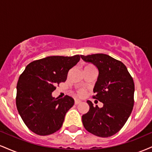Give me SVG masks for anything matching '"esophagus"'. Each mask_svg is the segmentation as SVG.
<instances>
[{"mask_svg": "<svg viewBox=\"0 0 152 152\" xmlns=\"http://www.w3.org/2000/svg\"><path fill=\"white\" fill-rule=\"evenodd\" d=\"M75 104H80V103H81V102L80 100H75Z\"/></svg>", "mask_w": 152, "mask_h": 152, "instance_id": "1", "label": "esophagus"}]
</instances>
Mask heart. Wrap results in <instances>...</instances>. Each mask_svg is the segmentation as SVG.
I'll use <instances>...</instances> for the list:
<instances>
[{
	"label": "heart",
	"instance_id": "1",
	"mask_svg": "<svg viewBox=\"0 0 152 152\" xmlns=\"http://www.w3.org/2000/svg\"><path fill=\"white\" fill-rule=\"evenodd\" d=\"M89 66H86V67H89ZM78 96H83L85 95V91L83 89L79 90L78 91Z\"/></svg>",
	"mask_w": 152,
	"mask_h": 152
}]
</instances>
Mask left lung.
<instances>
[{
	"label": "left lung",
	"instance_id": "obj_1",
	"mask_svg": "<svg viewBox=\"0 0 152 152\" xmlns=\"http://www.w3.org/2000/svg\"><path fill=\"white\" fill-rule=\"evenodd\" d=\"M81 58L98 69L94 98L103 103L99 108L87 101L89 110L82 116V123L88 132L97 137H111L124 126L133 109V78L123 63L109 55H81Z\"/></svg>",
	"mask_w": 152,
	"mask_h": 152
}]
</instances>
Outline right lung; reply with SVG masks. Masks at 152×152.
Returning a JSON list of instances; mask_svg holds the SVG:
<instances>
[{
    "label": "right lung",
    "mask_w": 152,
    "mask_h": 152,
    "mask_svg": "<svg viewBox=\"0 0 152 152\" xmlns=\"http://www.w3.org/2000/svg\"><path fill=\"white\" fill-rule=\"evenodd\" d=\"M80 60V56H48L30 63L17 83L16 106L28 128L41 136L60 129L66 114L74 106L69 96L55 99L56 86L66 81L68 73Z\"/></svg>",
    "instance_id": "obj_1"
}]
</instances>
